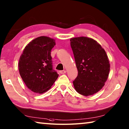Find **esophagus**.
<instances>
[{
  "label": "esophagus",
  "instance_id": "1",
  "mask_svg": "<svg viewBox=\"0 0 129 129\" xmlns=\"http://www.w3.org/2000/svg\"><path fill=\"white\" fill-rule=\"evenodd\" d=\"M66 72V71L65 70H62V71H59V73H60V74H65Z\"/></svg>",
  "mask_w": 129,
  "mask_h": 129
}]
</instances>
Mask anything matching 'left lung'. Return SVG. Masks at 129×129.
Wrapping results in <instances>:
<instances>
[{
	"instance_id": "1",
	"label": "left lung",
	"mask_w": 129,
	"mask_h": 129,
	"mask_svg": "<svg viewBox=\"0 0 129 129\" xmlns=\"http://www.w3.org/2000/svg\"><path fill=\"white\" fill-rule=\"evenodd\" d=\"M70 42L78 70L73 81L75 89L82 95H92L102 88L108 79L110 64L107 55L91 38H73Z\"/></svg>"
}]
</instances>
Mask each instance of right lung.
I'll use <instances>...</instances> for the list:
<instances>
[{"instance_id":"obj_1","label":"right lung","mask_w":129,"mask_h":129,"mask_svg":"<svg viewBox=\"0 0 129 129\" xmlns=\"http://www.w3.org/2000/svg\"><path fill=\"white\" fill-rule=\"evenodd\" d=\"M55 40L40 36L26 46L19 59L18 69L26 86L36 93L48 91L58 77L53 69L51 50Z\"/></svg>"}]
</instances>
